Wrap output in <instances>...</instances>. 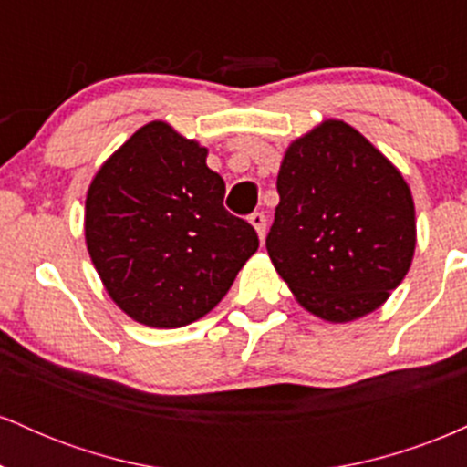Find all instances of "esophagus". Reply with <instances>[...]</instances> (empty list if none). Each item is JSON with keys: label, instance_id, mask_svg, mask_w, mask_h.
Segmentation results:
<instances>
[{"label": "esophagus", "instance_id": "esophagus-1", "mask_svg": "<svg viewBox=\"0 0 467 467\" xmlns=\"http://www.w3.org/2000/svg\"><path fill=\"white\" fill-rule=\"evenodd\" d=\"M250 223L252 226H254V230H256V234H259V239L264 241V237H265V228H267V219H265V215L264 213H252L250 215Z\"/></svg>", "mask_w": 467, "mask_h": 467}]
</instances>
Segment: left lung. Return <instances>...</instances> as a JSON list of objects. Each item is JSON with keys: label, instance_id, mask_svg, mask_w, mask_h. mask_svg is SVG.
I'll use <instances>...</instances> for the list:
<instances>
[{"label": "left lung", "instance_id": "8db88e82", "mask_svg": "<svg viewBox=\"0 0 467 467\" xmlns=\"http://www.w3.org/2000/svg\"><path fill=\"white\" fill-rule=\"evenodd\" d=\"M265 248L296 301L329 323L375 312L417 241L406 180L360 131L325 120L287 147Z\"/></svg>", "mask_w": 467, "mask_h": 467}]
</instances>
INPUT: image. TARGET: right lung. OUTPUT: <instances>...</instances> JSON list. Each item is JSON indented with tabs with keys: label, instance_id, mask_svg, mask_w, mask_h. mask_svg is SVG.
<instances>
[{
	"label": "right lung",
	"instance_id": "1",
	"mask_svg": "<svg viewBox=\"0 0 467 467\" xmlns=\"http://www.w3.org/2000/svg\"><path fill=\"white\" fill-rule=\"evenodd\" d=\"M208 149L162 120L144 125L100 166L85 200V241L100 281L138 323L175 329L226 296L259 248L223 208Z\"/></svg>",
	"mask_w": 467,
	"mask_h": 467
}]
</instances>
